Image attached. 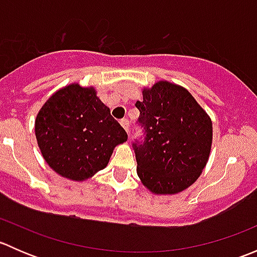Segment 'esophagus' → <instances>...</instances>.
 I'll return each instance as SVG.
<instances>
[{
  "mask_svg": "<svg viewBox=\"0 0 257 257\" xmlns=\"http://www.w3.org/2000/svg\"><path fill=\"white\" fill-rule=\"evenodd\" d=\"M120 125L123 126V128L125 129L126 133H128V132H129V120H128V119H126V118L121 119V120H120Z\"/></svg>",
  "mask_w": 257,
  "mask_h": 257,
  "instance_id": "1",
  "label": "esophagus"
}]
</instances>
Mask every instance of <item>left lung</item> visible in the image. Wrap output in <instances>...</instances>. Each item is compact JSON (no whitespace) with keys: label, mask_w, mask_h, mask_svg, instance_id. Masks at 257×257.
<instances>
[{"label":"left lung","mask_w":257,"mask_h":257,"mask_svg":"<svg viewBox=\"0 0 257 257\" xmlns=\"http://www.w3.org/2000/svg\"><path fill=\"white\" fill-rule=\"evenodd\" d=\"M144 142L133 143L137 173L153 194H178L200 177L209 160L212 123L181 85L159 80L137 102Z\"/></svg>","instance_id":"1"}]
</instances>
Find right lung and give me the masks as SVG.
<instances>
[{
  "mask_svg": "<svg viewBox=\"0 0 257 257\" xmlns=\"http://www.w3.org/2000/svg\"><path fill=\"white\" fill-rule=\"evenodd\" d=\"M35 133L46 163L74 181L104 169L125 131L93 87L72 83L48 98L36 116Z\"/></svg>",
  "mask_w": 257,
  "mask_h": 257,
  "instance_id": "right-lung-1",
  "label": "right lung"
}]
</instances>
